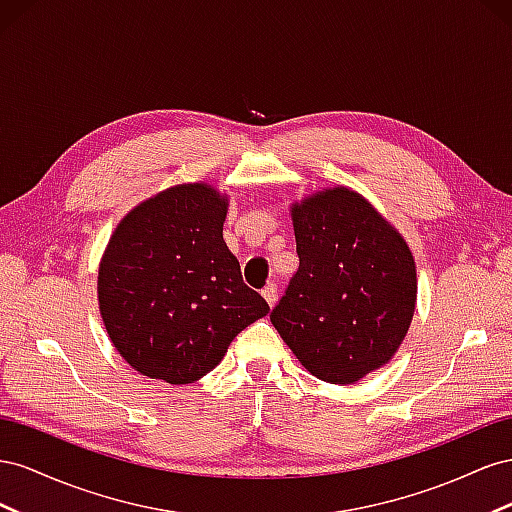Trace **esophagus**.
I'll use <instances>...</instances> for the list:
<instances>
[{
    "label": "esophagus",
    "mask_w": 512,
    "mask_h": 512,
    "mask_svg": "<svg viewBox=\"0 0 512 512\" xmlns=\"http://www.w3.org/2000/svg\"><path fill=\"white\" fill-rule=\"evenodd\" d=\"M261 296H264V300L274 306L276 304V298H279V294H276V283H268L264 289H261Z\"/></svg>",
    "instance_id": "obj_1"
}]
</instances>
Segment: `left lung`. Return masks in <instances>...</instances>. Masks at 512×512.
I'll list each match as a JSON object with an SVG mask.
<instances>
[{"instance_id": "1", "label": "left lung", "mask_w": 512, "mask_h": 512, "mask_svg": "<svg viewBox=\"0 0 512 512\" xmlns=\"http://www.w3.org/2000/svg\"><path fill=\"white\" fill-rule=\"evenodd\" d=\"M300 268L270 313L302 367L354 384L397 354L416 309L410 246L345 186L291 206Z\"/></svg>"}]
</instances>
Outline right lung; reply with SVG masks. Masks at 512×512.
I'll use <instances>...</instances> for the list:
<instances>
[{
	"label": "right lung",
	"mask_w": 512,
	"mask_h": 512,
	"mask_svg": "<svg viewBox=\"0 0 512 512\" xmlns=\"http://www.w3.org/2000/svg\"><path fill=\"white\" fill-rule=\"evenodd\" d=\"M227 197L178 184L130 210L102 255L98 306L113 347L145 377L193 384L270 306L223 240Z\"/></svg>",
	"instance_id": "1"
}]
</instances>
